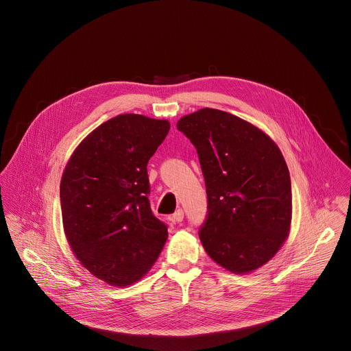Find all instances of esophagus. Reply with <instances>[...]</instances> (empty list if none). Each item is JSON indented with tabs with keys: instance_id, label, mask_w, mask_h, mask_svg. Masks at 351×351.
Wrapping results in <instances>:
<instances>
[{
	"instance_id": "34e87169",
	"label": "esophagus",
	"mask_w": 351,
	"mask_h": 351,
	"mask_svg": "<svg viewBox=\"0 0 351 351\" xmlns=\"http://www.w3.org/2000/svg\"><path fill=\"white\" fill-rule=\"evenodd\" d=\"M173 220H174L176 223H181V221L184 220V210H182V209H177L176 213L173 215Z\"/></svg>"
}]
</instances>
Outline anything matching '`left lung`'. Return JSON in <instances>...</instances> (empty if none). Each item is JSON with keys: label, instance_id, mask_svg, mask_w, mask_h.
<instances>
[{"label": "left lung", "instance_id": "left-lung-1", "mask_svg": "<svg viewBox=\"0 0 351 351\" xmlns=\"http://www.w3.org/2000/svg\"><path fill=\"white\" fill-rule=\"evenodd\" d=\"M177 130L196 147L208 196L200 241L221 267L246 274L287 241L292 188L278 146L249 121L212 108L181 117Z\"/></svg>", "mask_w": 351, "mask_h": 351}]
</instances>
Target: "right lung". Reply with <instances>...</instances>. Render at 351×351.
I'll return each mask as SVG.
<instances>
[{
  "mask_svg": "<svg viewBox=\"0 0 351 351\" xmlns=\"http://www.w3.org/2000/svg\"><path fill=\"white\" fill-rule=\"evenodd\" d=\"M170 123L119 114L71 154L60 180V208L70 249L95 277L113 287L139 281L167 239L152 215L147 163Z\"/></svg>",
  "mask_w": 351,
  "mask_h": 351,
  "instance_id": "obj_1",
  "label": "right lung"
}]
</instances>
